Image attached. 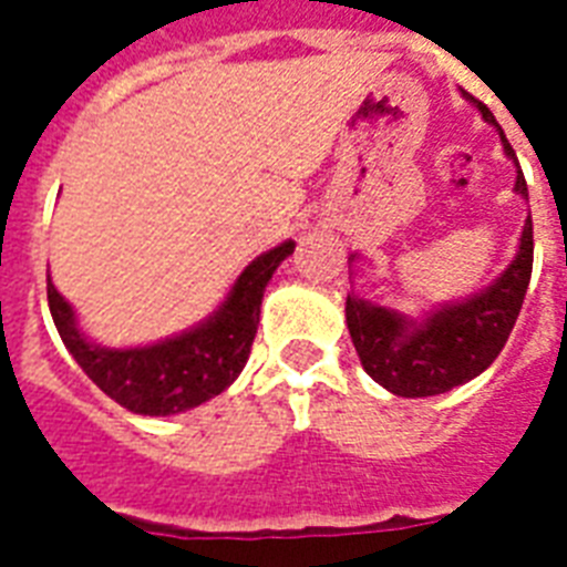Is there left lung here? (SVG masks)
<instances>
[{
    "label": "left lung",
    "mask_w": 567,
    "mask_h": 567,
    "mask_svg": "<svg viewBox=\"0 0 567 567\" xmlns=\"http://www.w3.org/2000/svg\"><path fill=\"white\" fill-rule=\"evenodd\" d=\"M467 102L501 132L503 153L515 167V150L509 146L503 128L483 102L462 91ZM515 194L527 199V182L518 167ZM359 256H350L355 261ZM533 276V220H524L518 249L506 270L483 291L465 300L447 302L441 309L423 311V318H412L403 311L388 309L379 302L362 300L347 293V329L353 338L359 362L373 382L396 396H435L450 388L465 385L501 355L509 338L518 311L527 297Z\"/></svg>",
    "instance_id": "obj_1"
}]
</instances>
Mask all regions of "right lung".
Wrapping results in <instances>:
<instances>
[{
  "mask_svg": "<svg viewBox=\"0 0 567 567\" xmlns=\"http://www.w3.org/2000/svg\"><path fill=\"white\" fill-rule=\"evenodd\" d=\"M293 247V240H282L252 258L208 318L155 344H93L79 327L73 306L52 285V276H47L49 311L70 355L100 391L128 412L167 417L212 400L238 379L256 338L267 282Z\"/></svg>",
  "mask_w": 567,
  "mask_h": 567,
  "instance_id": "add662e5",
  "label": "right lung"
}]
</instances>
